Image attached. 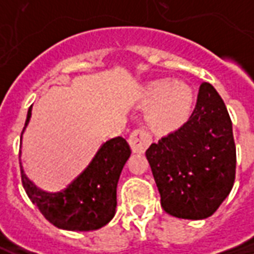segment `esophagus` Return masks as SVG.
<instances>
[{
    "label": "esophagus",
    "instance_id": "1",
    "mask_svg": "<svg viewBox=\"0 0 254 254\" xmlns=\"http://www.w3.org/2000/svg\"><path fill=\"white\" fill-rule=\"evenodd\" d=\"M129 144L134 154H144L151 144V136L144 129H136L129 136Z\"/></svg>",
    "mask_w": 254,
    "mask_h": 254
}]
</instances>
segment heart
<instances>
[{
    "label": "heart",
    "instance_id": "obj_1",
    "mask_svg": "<svg viewBox=\"0 0 254 254\" xmlns=\"http://www.w3.org/2000/svg\"><path fill=\"white\" fill-rule=\"evenodd\" d=\"M194 89L187 81L156 78L138 91L137 100L148 107L147 122L154 130L170 133L185 125L194 105Z\"/></svg>",
    "mask_w": 254,
    "mask_h": 254
}]
</instances>
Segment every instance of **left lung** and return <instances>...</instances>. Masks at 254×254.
I'll return each mask as SVG.
<instances>
[{
  "mask_svg": "<svg viewBox=\"0 0 254 254\" xmlns=\"http://www.w3.org/2000/svg\"><path fill=\"white\" fill-rule=\"evenodd\" d=\"M145 155L166 212L209 218L233 189L237 165L233 124L218 91L202 83L185 125L151 144Z\"/></svg>",
  "mask_w": 254,
  "mask_h": 254,
  "instance_id": "1",
  "label": "left lung"
}]
</instances>
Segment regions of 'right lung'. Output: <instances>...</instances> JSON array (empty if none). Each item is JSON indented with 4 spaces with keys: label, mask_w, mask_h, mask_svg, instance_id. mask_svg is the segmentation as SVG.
Returning <instances> with one entry per match:
<instances>
[{
    "label": "right lung",
    "mask_w": 254,
    "mask_h": 254,
    "mask_svg": "<svg viewBox=\"0 0 254 254\" xmlns=\"http://www.w3.org/2000/svg\"><path fill=\"white\" fill-rule=\"evenodd\" d=\"M31 113L30 107L23 133L30 124ZM129 156L127 140L114 137L100 145L89 165L64 190L49 193L39 189L25 176L23 166L21 181L31 201L56 227L69 231L98 230L116 215L117 185Z\"/></svg>",
    "instance_id": "add662e5"
}]
</instances>
